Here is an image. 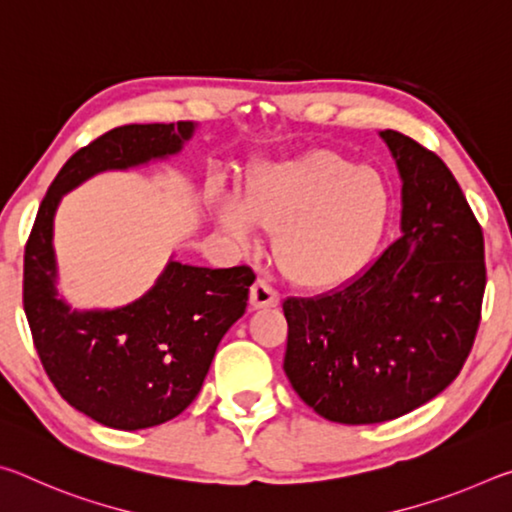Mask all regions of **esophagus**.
Listing matches in <instances>:
<instances>
[{
	"instance_id": "34e87169",
	"label": "esophagus",
	"mask_w": 512,
	"mask_h": 512,
	"mask_svg": "<svg viewBox=\"0 0 512 512\" xmlns=\"http://www.w3.org/2000/svg\"><path fill=\"white\" fill-rule=\"evenodd\" d=\"M280 305V293L273 287H268L264 280H257L250 289V307L253 309H266Z\"/></svg>"
}]
</instances>
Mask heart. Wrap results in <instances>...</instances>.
I'll use <instances>...</instances> for the list:
<instances>
[{"label":"heart","instance_id":"b5f03b06","mask_svg":"<svg viewBox=\"0 0 512 512\" xmlns=\"http://www.w3.org/2000/svg\"><path fill=\"white\" fill-rule=\"evenodd\" d=\"M216 223L241 246L257 228L273 232V255L298 287L332 291L357 275L379 244L388 216L384 178L334 151L259 169L239 201H214Z\"/></svg>","mask_w":512,"mask_h":512}]
</instances>
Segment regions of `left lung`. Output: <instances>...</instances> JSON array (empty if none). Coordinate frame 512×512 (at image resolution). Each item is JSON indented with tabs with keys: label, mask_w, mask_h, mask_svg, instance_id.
I'll use <instances>...</instances> for the list:
<instances>
[{
	"label": "left lung",
	"mask_w": 512,
	"mask_h": 512,
	"mask_svg": "<svg viewBox=\"0 0 512 512\" xmlns=\"http://www.w3.org/2000/svg\"><path fill=\"white\" fill-rule=\"evenodd\" d=\"M402 180L400 237L366 271L316 298H287L284 372L341 424L411 413L452 384L472 350L485 289L483 232L447 164L379 131Z\"/></svg>",
	"instance_id": "1"
}]
</instances>
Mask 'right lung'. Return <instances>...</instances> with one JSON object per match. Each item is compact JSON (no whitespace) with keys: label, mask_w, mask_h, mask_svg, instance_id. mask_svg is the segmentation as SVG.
I'll list each match as a JSON object with an SVG mask.
<instances>
[{"label":"right lung","mask_w":512,"mask_h":512,"mask_svg":"<svg viewBox=\"0 0 512 512\" xmlns=\"http://www.w3.org/2000/svg\"><path fill=\"white\" fill-rule=\"evenodd\" d=\"M196 121L126 124L76 151L42 201L24 250V314L51 384L103 427L137 431L196 400L225 332L244 316L248 266L205 268L169 257L153 287L115 309H74L58 289L54 219L67 192L103 171L169 160Z\"/></svg>","instance_id":"1"}]
</instances>
